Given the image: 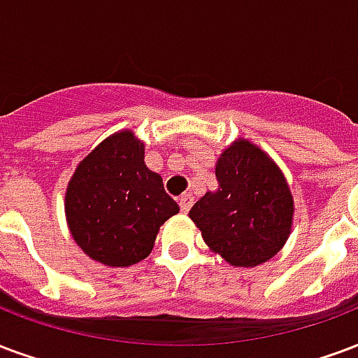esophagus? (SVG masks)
I'll return each mask as SVG.
<instances>
[{
    "label": "esophagus",
    "mask_w": 358,
    "mask_h": 358,
    "mask_svg": "<svg viewBox=\"0 0 358 358\" xmlns=\"http://www.w3.org/2000/svg\"><path fill=\"white\" fill-rule=\"evenodd\" d=\"M178 205H180V210H182V213H189V208H192V205H193L192 193H184V195L180 197Z\"/></svg>",
    "instance_id": "34e87169"
}]
</instances>
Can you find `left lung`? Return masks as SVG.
Listing matches in <instances>:
<instances>
[{
	"label": "left lung",
	"instance_id": "obj_1",
	"mask_svg": "<svg viewBox=\"0 0 358 358\" xmlns=\"http://www.w3.org/2000/svg\"><path fill=\"white\" fill-rule=\"evenodd\" d=\"M216 180L218 189L189 210L206 245L237 267L273 258L287 243L294 214L292 193L277 165L241 140L218 159Z\"/></svg>",
	"mask_w": 358,
	"mask_h": 358
}]
</instances>
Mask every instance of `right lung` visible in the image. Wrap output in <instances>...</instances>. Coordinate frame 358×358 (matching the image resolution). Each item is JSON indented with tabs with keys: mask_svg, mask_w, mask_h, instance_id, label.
Masks as SVG:
<instances>
[{
	"mask_svg": "<svg viewBox=\"0 0 358 358\" xmlns=\"http://www.w3.org/2000/svg\"><path fill=\"white\" fill-rule=\"evenodd\" d=\"M163 180L144 163L131 131L113 134L79 163L66 192L73 239L92 260L132 266L152 252L159 227L178 213Z\"/></svg>",
	"mask_w": 358,
	"mask_h": 358,
	"instance_id": "right-lung-1",
	"label": "right lung"
}]
</instances>
